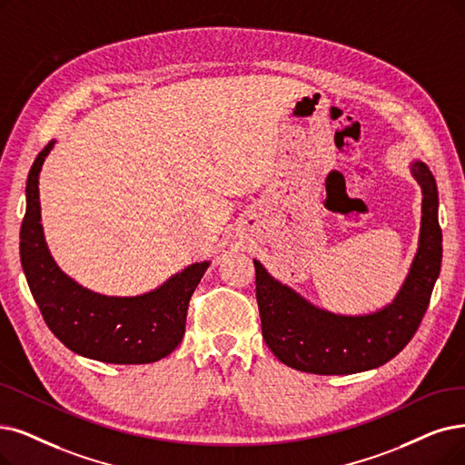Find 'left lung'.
I'll return each mask as SVG.
<instances>
[{"instance_id":"1","label":"left lung","mask_w":465,"mask_h":465,"mask_svg":"<svg viewBox=\"0 0 465 465\" xmlns=\"http://www.w3.org/2000/svg\"><path fill=\"white\" fill-rule=\"evenodd\" d=\"M412 175L423 194L420 246L401 292L381 311L343 317L314 307L253 259L263 340L278 361L321 376L357 374L391 361L414 338L440 272L442 232L433 173L423 162H414Z\"/></svg>"}]
</instances>
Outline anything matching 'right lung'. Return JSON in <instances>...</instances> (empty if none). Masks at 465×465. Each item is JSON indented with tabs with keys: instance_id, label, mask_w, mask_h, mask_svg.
I'll return each mask as SVG.
<instances>
[{
	"instance_id": "add662e5",
	"label": "right lung",
	"mask_w": 465,
	"mask_h": 465,
	"mask_svg": "<svg viewBox=\"0 0 465 465\" xmlns=\"http://www.w3.org/2000/svg\"><path fill=\"white\" fill-rule=\"evenodd\" d=\"M53 143L30 168L21 227V263L45 324L70 351L93 361L148 364L168 357L184 336L189 302L210 263H194L135 297L101 295L74 282L53 262L40 223L38 177Z\"/></svg>"
}]
</instances>
